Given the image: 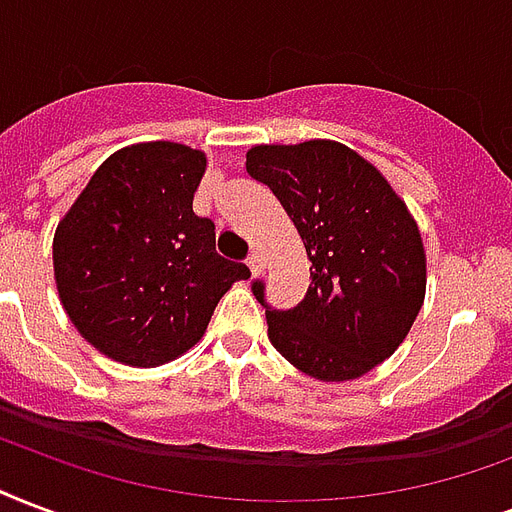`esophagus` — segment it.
Here are the masks:
<instances>
[{
    "mask_svg": "<svg viewBox=\"0 0 512 512\" xmlns=\"http://www.w3.org/2000/svg\"><path fill=\"white\" fill-rule=\"evenodd\" d=\"M247 265H249V271L257 276V273L263 271V255H260V252H252V255L247 257Z\"/></svg>",
    "mask_w": 512,
    "mask_h": 512,
    "instance_id": "esophagus-1",
    "label": "esophagus"
}]
</instances>
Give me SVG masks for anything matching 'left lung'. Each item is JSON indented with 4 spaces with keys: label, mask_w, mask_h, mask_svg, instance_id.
<instances>
[{
    "label": "left lung",
    "mask_w": 512,
    "mask_h": 512,
    "mask_svg": "<svg viewBox=\"0 0 512 512\" xmlns=\"http://www.w3.org/2000/svg\"><path fill=\"white\" fill-rule=\"evenodd\" d=\"M249 177L271 187L311 260V287L295 308H273L268 338L284 360L319 381L360 378L403 343L424 303L427 257L405 204L376 166L346 144H260Z\"/></svg>",
    "instance_id": "left-lung-1"
}]
</instances>
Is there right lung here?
Here are the masks:
<instances>
[{"mask_svg":"<svg viewBox=\"0 0 512 512\" xmlns=\"http://www.w3.org/2000/svg\"><path fill=\"white\" fill-rule=\"evenodd\" d=\"M204 152L147 142L101 163L53 239L72 325L101 354L155 368L193 346L244 263L214 249V222L193 212Z\"/></svg>","mask_w":512,"mask_h":512,"instance_id":"obj_1","label":"right lung"}]
</instances>
